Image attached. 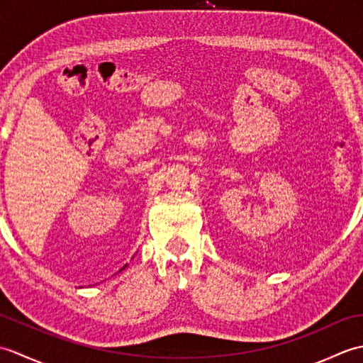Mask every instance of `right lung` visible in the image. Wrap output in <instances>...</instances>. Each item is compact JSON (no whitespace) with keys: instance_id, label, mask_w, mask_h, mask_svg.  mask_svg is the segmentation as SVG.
<instances>
[{"instance_id":"1","label":"right lung","mask_w":363,"mask_h":363,"mask_svg":"<svg viewBox=\"0 0 363 363\" xmlns=\"http://www.w3.org/2000/svg\"><path fill=\"white\" fill-rule=\"evenodd\" d=\"M125 267H126V265H125ZM125 267H123V268H121V269H125ZM121 269H120V272H121Z\"/></svg>"}]
</instances>
